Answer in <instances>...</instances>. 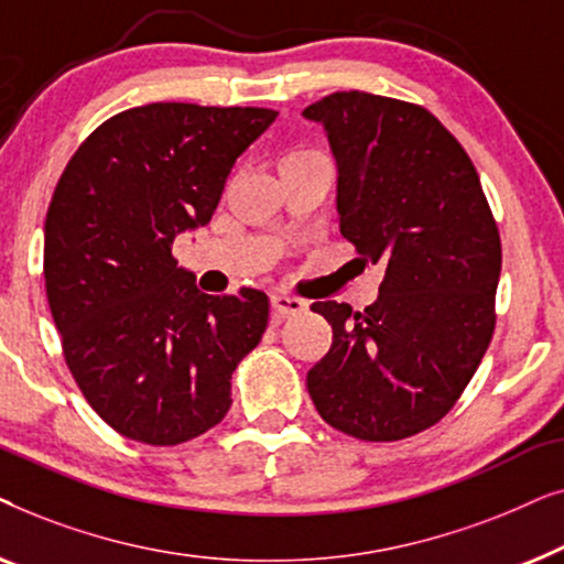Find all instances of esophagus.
Returning a JSON list of instances; mask_svg holds the SVG:
<instances>
[{
    "instance_id": "esophagus-1",
    "label": "esophagus",
    "mask_w": 564,
    "mask_h": 564,
    "mask_svg": "<svg viewBox=\"0 0 564 564\" xmlns=\"http://www.w3.org/2000/svg\"><path fill=\"white\" fill-rule=\"evenodd\" d=\"M300 311H305V300L282 295V292L280 295H272V321L274 323L290 318V315H295Z\"/></svg>"
}]
</instances>
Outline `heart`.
<instances>
[{
  "mask_svg": "<svg viewBox=\"0 0 564 564\" xmlns=\"http://www.w3.org/2000/svg\"><path fill=\"white\" fill-rule=\"evenodd\" d=\"M323 159H326V156H323V153L315 151V149H292L282 156L280 169L292 166V164H307V161H323Z\"/></svg>",
  "mask_w": 564,
  "mask_h": 564,
  "instance_id": "b5f03b06",
  "label": "heart"
}]
</instances>
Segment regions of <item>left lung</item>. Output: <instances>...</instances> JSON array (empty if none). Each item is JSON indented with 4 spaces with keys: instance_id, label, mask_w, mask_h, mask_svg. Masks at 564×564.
<instances>
[{
    "instance_id": "left-lung-1",
    "label": "left lung",
    "mask_w": 564,
    "mask_h": 564,
    "mask_svg": "<svg viewBox=\"0 0 564 564\" xmlns=\"http://www.w3.org/2000/svg\"><path fill=\"white\" fill-rule=\"evenodd\" d=\"M338 164V228L384 264L365 311L313 303L334 328L307 372L321 419L361 442H400L444 419L496 330L500 236L462 143L426 107L334 91L305 107Z\"/></svg>"
}]
</instances>
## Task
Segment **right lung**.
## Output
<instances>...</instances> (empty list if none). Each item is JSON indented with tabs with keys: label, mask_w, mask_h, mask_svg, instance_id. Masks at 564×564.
Here are the masks:
<instances>
[{
	"label": "right lung",
	"mask_w": 564,
	"mask_h": 564,
	"mask_svg": "<svg viewBox=\"0 0 564 564\" xmlns=\"http://www.w3.org/2000/svg\"><path fill=\"white\" fill-rule=\"evenodd\" d=\"M267 107L153 102L112 115L68 161L45 215L43 274L82 395L120 436L189 442L226 419L230 377L261 341L264 292L205 295L174 238L205 226Z\"/></svg>",
	"instance_id": "add662e5"
}]
</instances>
